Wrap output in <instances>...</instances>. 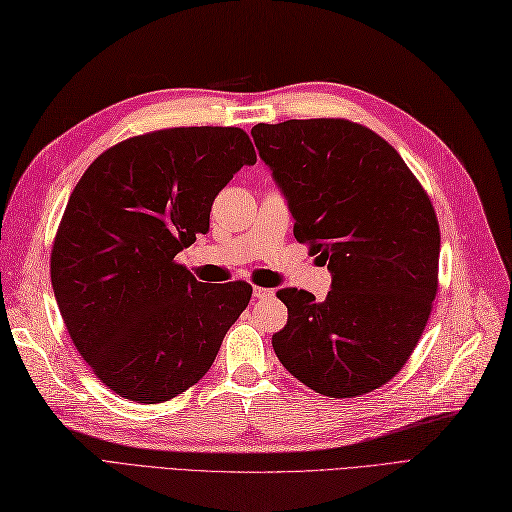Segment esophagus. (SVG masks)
<instances>
[{
    "instance_id": "esophagus-1",
    "label": "esophagus",
    "mask_w": 512,
    "mask_h": 512,
    "mask_svg": "<svg viewBox=\"0 0 512 512\" xmlns=\"http://www.w3.org/2000/svg\"><path fill=\"white\" fill-rule=\"evenodd\" d=\"M273 295H276V293H273L271 289H265V286H254V297L256 299H271Z\"/></svg>"
}]
</instances>
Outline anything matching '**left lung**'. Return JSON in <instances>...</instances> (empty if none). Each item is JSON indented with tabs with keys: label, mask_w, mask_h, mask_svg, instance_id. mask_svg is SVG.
<instances>
[{
	"label": "left lung",
	"mask_w": 512,
	"mask_h": 512,
	"mask_svg": "<svg viewBox=\"0 0 512 512\" xmlns=\"http://www.w3.org/2000/svg\"><path fill=\"white\" fill-rule=\"evenodd\" d=\"M295 219L323 256V302L282 289L289 308L273 350L286 371L328 397L389 382L419 343L439 286L441 232L428 193L395 147L347 119H291L252 128Z\"/></svg>",
	"instance_id": "1"
}]
</instances>
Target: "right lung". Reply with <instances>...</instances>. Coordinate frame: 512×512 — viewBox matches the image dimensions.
I'll use <instances>...</instances> for the list:
<instances>
[{"mask_svg": "<svg viewBox=\"0 0 512 512\" xmlns=\"http://www.w3.org/2000/svg\"><path fill=\"white\" fill-rule=\"evenodd\" d=\"M256 152L241 128H169L99 154L52 247V286L82 358L110 391L160 404L202 380L247 308V282L208 284L178 254Z\"/></svg>", "mask_w": 512, "mask_h": 512, "instance_id": "add662e5", "label": "right lung"}]
</instances>
